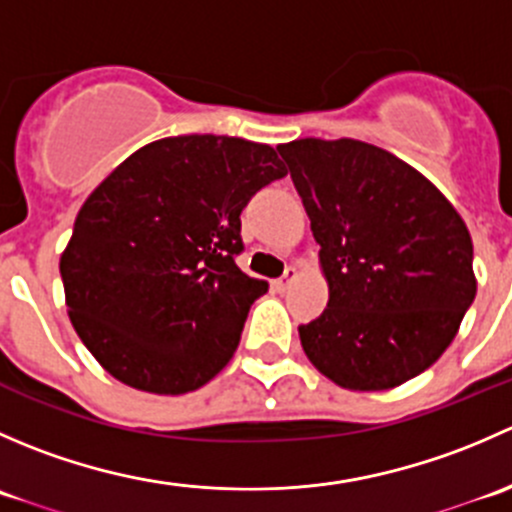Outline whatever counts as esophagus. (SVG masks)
Listing matches in <instances>:
<instances>
[{"instance_id": "1", "label": "esophagus", "mask_w": 512, "mask_h": 512, "mask_svg": "<svg viewBox=\"0 0 512 512\" xmlns=\"http://www.w3.org/2000/svg\"><path fill=\"white\" fill-rule=\"evenodd\" d=\"M294 280H297V270H294V267H287V272H285V275H282L280 277V280H275V282H272V287H275V292H287V289L289 287H292V282Z\"/></svg>"}]
</instances>
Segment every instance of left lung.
<instances>
[{"label": "left lung", "instance_id": "left-lung-1", "mask_svg": "<svg viewBox=\"0 0 512 512\" xmlns=\"http://www.w3.org/2000/svg\"><path fill=\"white\" fill-rule=\"evenodd\" d=\"M319 242L324 312L299 327L319 374L384 391L436 364L476 299L473 240L451 200L371 143L297 138L277 146Z\"/></svg>", "mask_w": 512, "mask_h": 512}]
</instances>
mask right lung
I'll return each instance as SVG.
<instances>
[{"instance_id": "right-lung-1", "label": "right lung", "mask_w": 512, "mask_h": 512, "mask_svg": "<svg viewBox=\"0 0 512 512\" xmlns=\"http://www.w3.org/2000/svg\"><path fill=\"white\" fill-rule=\"evenodd\" d=\"M285 175L272 146L193 133L138 148L86 198L59 270L71 324L113 379L178 396L225 369L267 292L235 265L240 213Z\"/></svg>"}]
</instances>
